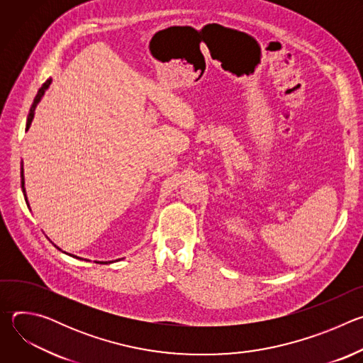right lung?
Segmentation results:
<instances>
[{"mask_svg":"<svg viewBox=\"0 0 363 363\" xmlns=\"http://www.w3.org/2000/svg\"><path fill=\"white\" fill-rule=\"evenodd\" d=\"M50 84H51V79H48L40 89H38V91H37V96L34 97V101H33V105H31V108H30V113H28V118H27V125H26V130H28L30 129V126H31V122H33V119H34V112H35V108H37V105L40 103V100H41V97L44 96V93H45V90L50 87ZM21 188H23V194H24V198H26V202H27V205H28V199H27V194H26V188H24V169H23V164H21ZM28 208H30V205H28ZM57 250H60L59 247H57ZM67 254V252H66ZM69 255H72V254H69ZM73 257H76V255H73ZM76 258H80V257H76ZM80 260H83V258H80ZM118 262V260H116ZM96 263H100V264H108V263H113V262H96Z\"/></svg>","mask_w":363,"mask_h":363,"instance_id":"right-lung-1","label":"right lung"}]
</instances>
